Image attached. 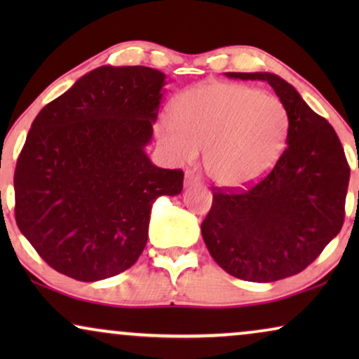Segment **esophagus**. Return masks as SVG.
I'll return each mask as SVG.
<instances>
[{
  "mask_svg": "<svg viewBox=\"0 0 359 359\" xmlns=\"http://www.w3.org/2000/svg\"><path fill=\"white\" fill-rule=\"evenodd\" d=\"M201 183V178L196 173H193V171H186L184 175V184L189 186V184H198Z\"/></svg>",
  "mask_w": 359,
  "mask_h": 359,
  "instance_id": "1",
  "label": "esophagus"
}]
</instances>
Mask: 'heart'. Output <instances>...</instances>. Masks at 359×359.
<instances>
[{"label":"heart","mask_w":359,"mask_h":359,"mask_svg":"<svg viewBox=\"0 0 359 359\" xmlns=\"http://www.w3.org/2000/svg\"><path fill=\"white\" fill-rule=\"evenodd\" d=\"M173 121L156 124V139L175 163H191L204 150V170L222 186L250 183L281 155L287 116L281 101L238 83H204L183 93Z\"/></svg>","instance_id":"obj_1"}]
</instances>
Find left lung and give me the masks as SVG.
Wrapping results in <instances>:
<instances>
[{
    "mask_svg": "<svg viewBox=\"0 0 359 359\" xmlns=\"http://www.w3.org/2000/svg\"><path fill=\"white\" fill-rule=\"evenodd\" d=\"M225 76L269 83L286 109V149L258 183L214 193L201 232L224 271L278 281L306 269L341 230L350 168L337 132L291 83L268 72Z\"/></svg>",
    "mask_w": 359,
    "mask_h": 359,
    "instance_id": "obj_1",
    "label": "left lung"
}]
</instances>
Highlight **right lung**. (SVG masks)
I'll use <instances>...</instances> for the list:
<instances>
[{"mask_svg": "<svg viewBox=\"0 0 359 359\" xmlns=\"http://www.w3.org/2000/svg\"><path fill=\"white\" fill-rule=\"evenodd\" d=\"M165 85L154 68L102 65L34 119L14 171L16 222L55 271L95 283L129 269L151 205L183 189V171L145 151Z\"/></svg>", "mask_w": 359, "mask_h": 359, "instance_id": "add662e5", "label": "right lung"}]
</instances>
